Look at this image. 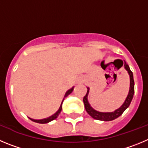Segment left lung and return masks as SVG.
Masks as SVG:
<instances>
[{
  "label": "left lung",
  "mask_w": 148,
  "mask_h": 148,
  "mask_svg": "<svg viewBox=\"0 0 148 148\" xmlns=\"http://www.w3.org/2000/svg\"><path fill=\"white\" fill-rule=\"evenodd\" d=\"M125 68L128 72L129 75H130V90H129L128 95H127V98L125 99V102H124V104L119 108V109L116 110L114 112L110 113H102V112H99V111H97L94 109H93L92 108L90 107V106L89 105L88 102V94L89 88H88L87 93H86V96L83 97V102L85 104V108H86V111H87L88 114L90 116L94 118V119H97V120H101V121H111L114 120V119H116L119 116H121L122 114V113L125 110L126 108H128V106H130V102L132 101L133 97H134V76H133V72L130 71V67H129L127 63H125Z\"/></svg>",
  "instance_id": "1"
}]
</instances>
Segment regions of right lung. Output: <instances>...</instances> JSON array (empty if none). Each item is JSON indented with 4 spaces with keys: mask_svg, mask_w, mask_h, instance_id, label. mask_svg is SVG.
<instances>
[{
    "mask_svg": "<svg viewBox=\"0 0 148 148\" xmlns=\"http://www.w3.org/2000/svg\"><path fill=\"white\" fill-rule=\"evenodd\" d=\"M73 90H74V88H71L70 89V90H68L67 92H66V95H65L64 99H65V98H66V97H67L68 95H69V94H71V92H72ZM64 99H63V100H64ZM63 100H62V102H63ZM62 103H61V106H60V107L59 110H58V112L56 113V114H54V115L51 116L49 117V118H46V119H40V120H36V119H31V118H29V119H31L32 121H33V122H38V123H40V124H46V123H48V122H51V121L54 120V119H55L56 118H57V117H58V116H59L60 113V112H61V110H62Z\"/></svg>",
    "mask_w": 148,
    "mask_h": 148,
    "instance_id": "right-lung-1",
    "label": "right lung"
}]
</instances>
